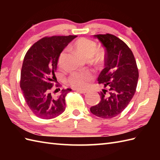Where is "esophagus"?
<instances>
[{"mask_svg": "<svg viewBox=\"0 0 160 160\" xmlns=\"http://www.w3.org/2000/svg\"><path fill=\"white\" fill-rule=\"evenodd\" d=\"M77 91H78L79 93H87L88 92L87 90H82V89H77L76 90Z\"/></svg>", "mask_w": 160, "mask_h": 160, "instance_id": "1", "label": "esophagus"}]
</instances>
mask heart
<instances>
[{
    "instance_id": "b5f03b06",
    "label": "heart",
    "mask_w": 160,
    "mask_h": 160,
    "mask_svg": "<svg viewBox=\"0 0 160 160\" xmlns=\"http://www.w3.org/2000/svg\"><path fill=\"white\" fill-rule=\"evenodd\" d=\"M74 47L76 50L87 58H90L94 55L95 60L97 62H101L104 58L103 52L97 49V43L93 40L87 38H81L75 42ZM68 49H64L60 53L58 60V66L63 69L66 66V58ZM93 75L89 71H73L68 78V82L75 89H85L92 80Z\"/></svg>"
}]
</instances>
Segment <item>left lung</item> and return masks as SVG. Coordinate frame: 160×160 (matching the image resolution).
Wrapping results in <instances>:
<instances>
[{"label":"left lung","mask_w":160,"mask_h":160,"mask_svg":"<svg viewBox=\"0 0 160 160\" xmlns=\"http://www.w3.org/2000/svg\"><path fill=\"white\" fill-rule=\"evenodd\" d=\"M105 47L104 66L98 81L106 89L100 91V102L90 108L96 116L110 119L123 111L135 93L139 77L133 53L127 44L117 36L94 35Z\"/></svg>","instance_id":"8db88e82"}]
</instances>
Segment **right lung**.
<instances>
[{"label":"right lung","instance_id":"obj_1","mask_svg":"<svg viewBox=\"0 0 160 160\" xmlns=\"http://www.w3.org/2000/svg\"><path fill=\"white\" fill-rule=\"evenodd\" d=\"M75 38L76 36L71 35L45 37L33 44L25 54L20 86L30 110L38 118L52 119L65 110V97L71 89H62L58 96L52 91L54 81H57L55 72L59 55Z\"/></svg>","mask_w":160,"mask_h":160}]
</instances>
